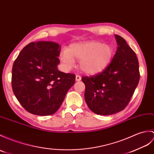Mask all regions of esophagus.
Here are the masks:
<instances>
[{
    "label": "esophagus",
    "instance_id": "1",
    "mask_svg": "<svg viewBox=\"0 0 154 154\" xmlns=\"http://www.w3.org/2000/svg\"><path fill=\"white\" fill-rule=\"evenodd\" d=\"M75 80L76 81H79L81 80V77L80 75H77L76 77H75Z\"/></svg>",
    "mask_w": 154,
    "mask_h": 154
}]
</instances>
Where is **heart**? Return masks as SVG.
<instances>
[{
    "label": "heart",
    "mask_w": 154,
    "mask_h": 154,
    "mask_svg": "<svg viewBox=\"0 0 154 154\" xmlns=\"http://www.w3.org/2000/svg\"><path fill=\"white\" fill-rule=\"evenodd\" d=\"M113 55L112 46L91 41L71 45L61 52L60 59L67 68L73 67L74 59L80 60L79 66L83 72L94 74L106 68Z\"/></svg>",
    "instance_id": "b5f03b06"
}]
</instances>
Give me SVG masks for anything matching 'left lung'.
Wrapping results in <instances>:
<instances>
[{"instance_id":"8db88e82","label":"left lung","mask_w":154,"mask_h":154,"mask_svg":"<svg viewBox=\"0 0 154 154\" xmlns=\"http://www.w3.org/2000/svg\"><path fill=\"white\" fill-rule=\"evenodd\" d=\"M116 54L106 68L91 76H83L85 99L88 107L98 115H112L128 104L140 79L136 53L119 35Z\"/></svg>"}]
</instances>
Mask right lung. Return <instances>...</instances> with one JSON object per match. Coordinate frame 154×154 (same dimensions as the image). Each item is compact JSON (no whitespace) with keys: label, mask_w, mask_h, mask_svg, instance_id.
I'll return each mask as SVG.
<instances>
[{"label":"right lung","mask_w":154,"mask_h":154,"mask_svg":"<svg viewBox=\"0 0 154 154\" xmlns=\"http://www.w3.org/2000/svg\"><path fill=\"white\" fill-rule=\"evenodd\" d=\"M61 46L56 42H30L21 50L13 64L12 87L17 100L28 112L37 116L56 113L75 75L57 68Z\"/></svg>","instance_id":"obj_1"}]
</instances>
